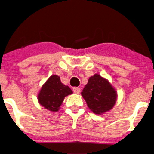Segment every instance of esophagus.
Wrapping results in <instances>:
<instances>
[{
	"instance_id": "1",
	"label": "esophagus",
	"mask_w": 154,
	"mask_h": 154,
	"mask_svg": "<svg viewBox=\"0 0 154 154\" xmlns=\"http://www.w3.org/2000/svg\"><path fill=\"white\" fill-rule=\"evenodd\" d=\"M80 89L79 88H78V87H74L73 88V92H75V94H79L80 93Z\"/></svg>"
}]
</instances>
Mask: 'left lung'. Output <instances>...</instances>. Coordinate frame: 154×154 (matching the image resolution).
I'll return each instance as SVG.
<instances>
[{"label":"left lung","instance_id":"obj_1","mask_svg":"<svg viewBox=\"0 0 154 154\" xmlns=\"http://www.w3.org/2000/svg\"><path fill=\"white\" fill-rule=\"evenodd\" d=\"M87 106L93 113L102 115L109 112L115 106L117 92L108 79L95 74L89 79L81 92Z\"/></svg>","mask_w":154,"mask_h":154}]
</instances>
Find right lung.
<instances>
[{"label":"right lung","mask_w":154,"mask_h":154,"mask_svg":"<svg viewBox=\"0 0 154 154\" xmlns=\"http://www.w3.org/2000/svg\"><path fill=\"white\" fill-rule=\"evenodd\" d=\"M71 94H72V89L62 83L59 76L53 75L42 86L38 95V100L42 106L55 112L60 109L65 97Z\"/></svg>","instance_id":"obj_1"}]
</instances>
